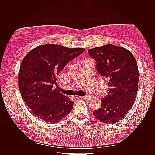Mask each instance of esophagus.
I'll return each instance as SVG.
<instances>
[{
	"label": "esophagus",
	"mask_w": 155,
	"mask_h": 155,
	"mask_svg": "<svg viewBox=\"0 0 155 155\" xmlns=\"http://www.w3.org/2000/svg\"><path fill=\"white\" fill-rule=\"evenodd\" d=\"M76 98H77V99H85V98L87 97L86 96H76V97H75Z\"/></svg>",
	"instance_id": "obj_1"
}]
</instances>
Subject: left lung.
<instances>
[{"instance_id":"left-lung-1","label":"left lung","mask_w":155,"mask_h":155,"mask_svg":"<svg viewBox=\"0 0 155 155\" xmlns=\"http://www.w3.org/2000/svg\"><path fill=\"white\" fill-rule=\"evenodd\" d=\"M88 53L95 60L98 74L108 81V94L93 115L104 124H115L135 101L139 81L137 61L129 50L110 44L89 49Z\"/></svg>"}]
</instances>
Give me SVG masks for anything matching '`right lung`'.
<instances>
[{
	"mask_svg": "<svg viewBox=\"0 0 155 155\" xmlns=\"http://www.w3.org/2000/svg\"><path fill=\"white\" fill-rule=\"evenodd\" d=\"M84 51L83 48L46 44L31 50L22 59L18 88L23 100L37 118L57 123L72 110L74 102L59 91L57 76Z\"/></svg>",
	"mask_w": 155,
	"mask_h": 155,
	"instance_id": "add662e5",
	"label": "right lung"
}]
</instances>
